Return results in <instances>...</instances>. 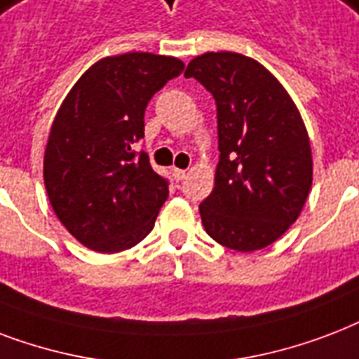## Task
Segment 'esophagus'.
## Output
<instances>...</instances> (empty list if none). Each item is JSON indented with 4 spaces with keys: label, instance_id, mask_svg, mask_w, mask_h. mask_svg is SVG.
Here are the masks:
<instances>
[{
    "label": "esophagus",
    "instance_id": "esophagus-1",
    "mask_svg": "<svg viewBox=\"0 0 359 359\" xmlns=\"http://www.w3.org/2000/svg\"><path fill=\"white\" fill-rule=\"evenodd\" d=\"M185 174H187V172L182 170V168H172V177H174L176 182H182L183 177H185Z\"/></svg>",
    "mask_w": 359,
    "mask_h": 359
}]
</instances>
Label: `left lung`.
Wrapping results in <instances>:
<instances>
[{
  "mask_svg": "<svg viewBox=\"0 0 359 359\" xmlns=\"http://www.w3.org/2000/svg\"><path fill=\"white\" fill-rule=\"evenodd\" d=\"M217 104L215 187L198 205L205 232L240 252L279 240L313 183L309 136L285 88L258 61L208 52L185 71Z\"/></svg>",
  "mask_w": 359,
  "mask_h": 359,
  "instance_id": "1",
  "label": "left lung"
}]
</instances>
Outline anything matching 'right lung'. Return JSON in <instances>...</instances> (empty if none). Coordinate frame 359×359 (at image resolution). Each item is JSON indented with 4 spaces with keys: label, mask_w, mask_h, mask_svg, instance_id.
I'll return each instance as SVG.
<instances>
[{
    "label": "right lung",
    "mask_w": 359,
    "mask_h": 359,
    "mask_svg": "<svg viewBox=\"0 0 359 359\" xmlns=\"http://www.w3.org/2000/svg\"><path fill=\"white\" fill-rule=\"evenodd\" d=\"M183 67L146 52L104 57L65 97L46 144L44 185L57 219L82 245L119 252L154 229L168 180L133 148L144 138L149 99Z\"/></svg>",
    "instance_id": "add662e5"
}]
</instances>
